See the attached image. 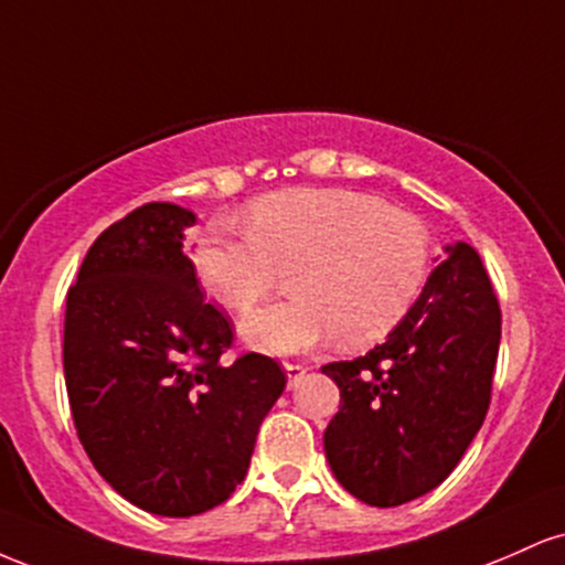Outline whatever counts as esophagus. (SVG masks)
I'll return each instance as SVG.
<instances>
[{"mask_svg": "<svg viewBox=\"0 0 565 565\" xmlns=\"http://www.w3.org/2000/svg\"><path fill=\"white\" fill-rule=\"evenodd\" d=\"M284 372H287V385H289V387H295L297 382L302 380V374L308 372V366H302V364H291V361H287V364H284Z\"/></svg>", "mask_w": 565, "mask_h": 565, "instance_id": "esophagus-1", "label": "esophagus"}]
</instances>
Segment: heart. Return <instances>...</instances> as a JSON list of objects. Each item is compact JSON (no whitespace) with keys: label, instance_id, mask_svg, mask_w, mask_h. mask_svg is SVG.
<instances>
[{"label":"heart","instance_id":"obj_1","mask_svg":"<svg viewBox=\"0 0 565 565\" xmlns=\"http://www.w3.org/2000/svg\"><path fill=\"white\" fill-rule=\"evenodd\" d=\"M249 231L212 223L193 249L201 289L246 313L291 270L295 300L257 310L242 337L265 353H300L340 334L369 345L398 327L430 270V231L412 212L345 188H291L257 199Z\"/></svg>","mask_w":565,"mask_h":565}]
</instances>
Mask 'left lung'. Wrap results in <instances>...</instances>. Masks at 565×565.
<instances>
[{
    "mask_svg": "<svg viewBox=\"0 0 565 565\" xmlns=\"http://www.w3.org/2000/svg\"><path fill=\"white\" fill-rule=\"evenodd\" d=\"M446 255L382 345L321 366L340 387L323 433L329 468L374 508L444 483L489 412L502 310L470 244Z\"/></svg>",
    "mask_w": 565,
    "mask_h": 565,
    "instance_id": "8db88e82",
    "label": "left lung"
}]
</instances>
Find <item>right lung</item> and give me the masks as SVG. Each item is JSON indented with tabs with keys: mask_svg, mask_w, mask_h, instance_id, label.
I'll use <instances>...</instances> for the list:
<instances>
[{
	"mask_svg": "<svg viewBox=\"0 0 565 565\" xmlns=\"http://www.w3.org/2000/svg\"><path fill=\"white\" fill-rule=\"evenodd\" d=\"M191 210L142 204L89 246L66 297L63 372L95 470L140 510L188 518L244 481L287 385L274 359L231 366L228 319L201 297L183 249Z\"/></svg>",
	"mask_w": 565,
	"mask_h": 565,
	"instance_id": "right-lung-1",
	"label": "right lung"
}]
</instances>
